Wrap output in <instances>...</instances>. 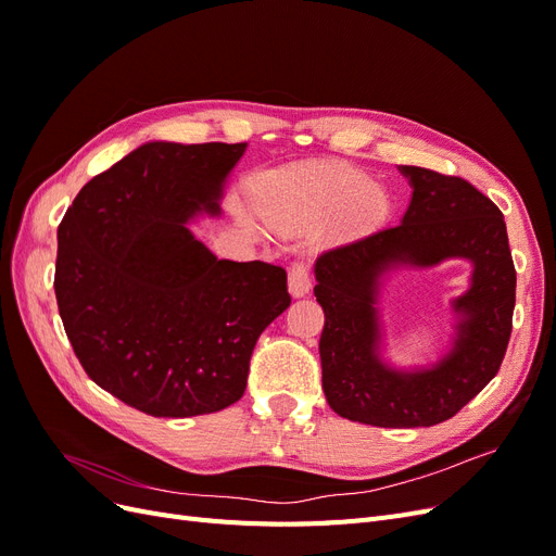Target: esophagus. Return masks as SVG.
I'll return each instance as SVG.
<instances>
[{
    "instance_id": "esophagus-1",
    "label": "esophagus",
    "mask_w": 556,
    "mask_h": 556,
    "mask_svg": "<svg viewBox=\"0 0 556 556\" xmlns=\"http://www.w3.org/2000/svg\"><path fill=\"white\" fill-rule=\"evenodd\" d=\"M288 282H290V294L292 296H304L311 290V264L304 260H296L290 264L288 271Z\"/></svg>"
}]
</instances>
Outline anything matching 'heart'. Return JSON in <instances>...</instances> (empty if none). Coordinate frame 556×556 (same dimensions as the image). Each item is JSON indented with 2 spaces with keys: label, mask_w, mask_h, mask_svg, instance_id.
I'll return each instance as SVG.
<instances>
[{
  "label": "heart",
  "mask_w": 556,
  "mask_h": 556,
  "mask_svg": "<svg viewBox=\"0 0 556 556\" xmlns=\"http://www.w3.org/2000/svg\"><path fill=\"white\" fill-rule=\"evenodd\" d=\"M384 211L387 199L374 178L345 164L276 174L260 199L264 220L282 231L317 225L336 214L341 231H362L380 223Z\"/></svg>",
  "instance_id": "b5f03b06"
}]
</instances>
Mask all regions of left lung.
<instances>
[{"label":"left lung","mask_w":556,"mask_h":556,"mask_svg":"<svg viewBox=\"0 0 556 556\" xmlns=\"http://www.w3.org/2000/svg\"><path fill=\"white\" fill-rule=\"evenodd\" d=\"M413 199L403 220L331 248L315 262V296L325 311L319 336L323 390L352 422L410 429L441 425L490 382L506 355L515 308V264L503 213L459 176L399 166ZM475 264L471 288L453 302L463 319L453 350L431 369L396 372L381 364L377 288L396 265Z\"/></svg>","instance_id":"obj_1"}]
</instances>
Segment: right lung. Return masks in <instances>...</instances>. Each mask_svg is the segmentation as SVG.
Instances as JSON below:
<instances>
[{
    "label": "right lung",
    "mask_w": 556,
    "mask_h": 556,
    "mask_svg": "<svg viewBox=\"0 0 556 556\" xmlns=\"http://www.w3.org/2000/svg\"><path fill=\"white\" fill-rule=\"evenodd\" d=\"M245 143L150 141L83 188L58 227L55 296L86 374L153 417L237 403L288 274L217 260L188 220L220 215Z\"/></svg>",
    "instance_id": "right-lung-1"
}]
</instances>
